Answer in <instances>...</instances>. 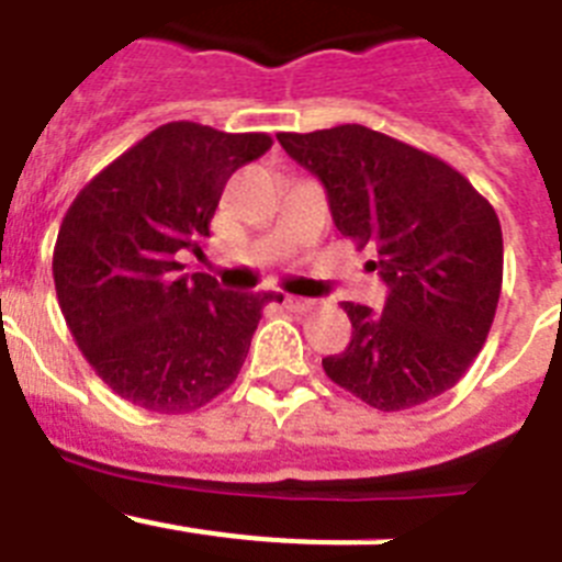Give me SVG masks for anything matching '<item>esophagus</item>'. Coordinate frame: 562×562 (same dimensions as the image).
I'll return each mask as SVG.
<instances>
[{"label":"esophagus","instance_id":"esophagus-1","mask_svg":"<svg viewBox=\"0 0 562 562\" xmlns=\"http://www.w3.org/2000/svg\"><path fill=\"white\" fill-rule=\"evenodd\" d=\"M286 310H292V312H301V315H304V312H312L315 310V301H312V297H286Z\"/></svg>","mask_w":562,"mask_h":562}]
</instances>
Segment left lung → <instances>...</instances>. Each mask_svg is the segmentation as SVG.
<instances>
[{"label":"left lung","instance_id":"1","mask_svg":"<svg viewBox=\"0 0 562 562\" xmlns=\"http://www.w3.org/2000/svg\"><path fill=\"white\" fill-rule=\"evenodd\" d=\"M278 143L324 182L337 231L374 245L389 286L382 312L342 304L346 351L324 360L340 389L376 411H405L453 389L484 346L504 281L493 205L456 168L360 123Z\"/></svg>","mask_w":562,"mask_h":562}]
</instances>
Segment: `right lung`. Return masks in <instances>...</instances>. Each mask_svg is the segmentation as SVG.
Returning <instances> with one entry per match:
<instances>
[{"mask_svg":"<svg viewBox=\"0 0 562 562\" xmlns=\"http://www.w3.org/2000/svg\"><path fill=\"white\" fill-rule=\"evenodd\" d=\"M272 146L265 132L166 123L83 186L53 250L58 306L78 349L117 396L188 414L231 389L272 292H225L182 272L202 252L233 171Z\"/></svg>","mask_w":562,"mask_h":562,"instance_id":"1","label":"right lung"}]
</instances>
